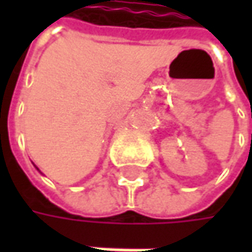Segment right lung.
I'll return each instance as SVG.
<instances>
[{
	"label": "right lung",
	"mask_w": 252,
	"mask_h": 252,
	"mask_svg": "<svg viewBox=\"0 0 252 252\" xmlns=\"http://www.w3.org/2000/svg\"><path fill=\"white\" fill-rule=\"evenodd\" d=\"M36 168H37V167H36ZM37 169H39V168H37Z\"/></svg>",
	"instance_id": "add662e5"
}]
</instances>
